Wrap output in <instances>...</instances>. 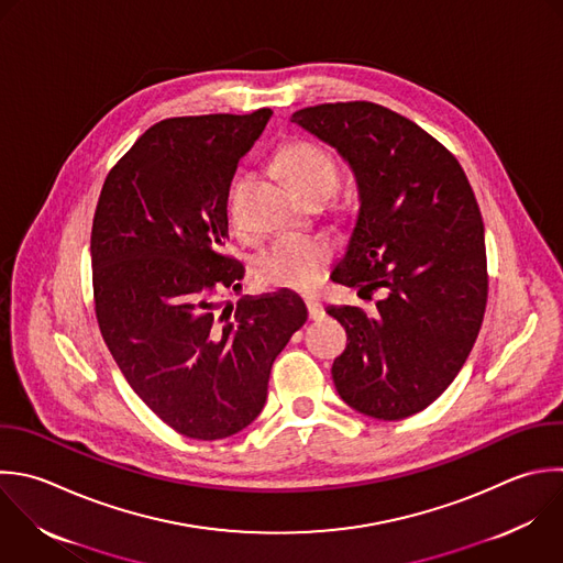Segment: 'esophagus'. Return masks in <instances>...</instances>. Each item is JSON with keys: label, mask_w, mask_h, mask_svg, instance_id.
Returning <instances> with one entry per match:
<instances>
[{"label": "esophagus", "mask_w": 563, "mask_h": 563, "mask_svg": "<svg viewBox=\"0 0 563 563\" xmlns=\"http://www.w3.org/2000/svg\"><path fill=\"white\" fill-rule=\"evenodd\" d=\"M306 308H308V319H310V321H319V319H323V314H325L321 301H317V299H306Z\"/></svg>", "instance_id": "1"}]
</instances>
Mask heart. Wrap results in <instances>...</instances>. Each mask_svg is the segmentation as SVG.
Returning <instances> with one entry per match:
<instances>
[{
    "instance_id": "heart-1",
    "label": "heart",
    "mask_w": 563,
    "mask_h": 563,
    "mask_svg": "<svg viewBox=\"0 0 563 563\" xmlns=\"http://www.w3.org/2000/svg\"><path fill=\"white\" fill-rule=\"evenodd\" d=\"M279 167L290 183L310 200L330 198L341 183L339 165L323 147L295 141L279 150ZM246 189V176H240L229 194V213L238 216V205ZM332 262V246L321 238L279 235L255 257V275L262 284L290 290H310L321 282Z\"/></svg>"
}]
</instances>
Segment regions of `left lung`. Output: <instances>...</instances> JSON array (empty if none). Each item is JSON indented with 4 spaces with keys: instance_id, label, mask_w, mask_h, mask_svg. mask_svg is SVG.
Instances as JSON below:
<instances>
[{
    "instance_id": "obj_1",
    "label": "left lung",
    "mask_w": 563,
    "mask_h": 563,
    "mask_svg": "<svg viewBox=\"0 0 563 563\" xmlns=\"http://www.w3.org/2000/svg\"><path fill=\"white\" fill-rule=\"evenodd\" d=\"M290 121L332 145L356 178L361 207L334 282L385 292L376 317L328 308L347 332L334 387L378 420L418 413L453 383L484 319L486 246L473 189L444 145L383 106L323 103Z\"/></svg>"
}]
</instances>
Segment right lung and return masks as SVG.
Returning <instances> with one entry per match:
<instances>
[{
    "label": "right lung",
    "instance_id": "obj_1",
    "mask_svg": "<svg viewBox=\"0 0 563 563\" xmlns=\"http://www.w3.org/2000/svg\"><path fill=\"white\" fill-rule=\"evenodd\" d=\"M271 110L178 117L150 128L112 167L92 222L101 334L132 389L172 429L222 440L264 409L271 367L308 310L295 292L240 299L224 255L229 187Z\"/></svg>",
    "mask_w": 563,
    "mask_h": 563
}]
</instances>
